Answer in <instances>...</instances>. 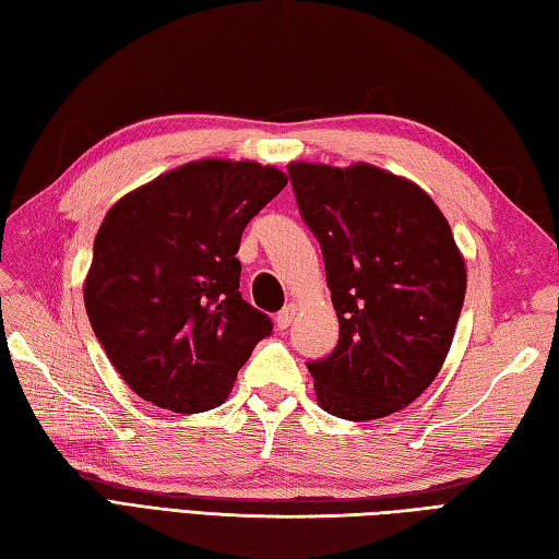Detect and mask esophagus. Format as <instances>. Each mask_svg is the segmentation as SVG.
<instances>
[{"label":"esophagus","instance_id":"34e87169","mask_svg":"<svg viewBox=\"0 0 559 559\" xmlns=\"http://www.w3.org/2000/svg\"><path fill=\"white\" fill-rule=\"evenodd\" d=\"M295 312H298V307H295V305H286V307H283V310L278 312V317H276V326H278L281 331L288 329V326L293 324Z\"/></svg>","mask_w":559,"mask_h":559}]
</instances>
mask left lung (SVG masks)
I'll list each match as a JSON object with an SVG mask.
<instances>
[{
	"instance_id": "left-lung-1",
	"label": "left lung",
	"mask_w": 559,
	"mask_h": 559,
	"mask_svg": "<svg viewBox=\"0 0 559 559\" xmlns=\"http://www.w3.org/2000/svg\"><path fill=\"white\" fill-rule=\"evenodd\" d=\"M305 223L322 245L338 343L307 362L319 406L365 423L432 384L454 341L466 264L430 194L370 163L288 165Z\"/></svg>"
}]
</instances>
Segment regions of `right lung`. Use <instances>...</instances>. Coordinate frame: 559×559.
I'll return each instance as SVG.
<instances>
[{"instance_id": "add662e5", "label": "right lung", "mask_w": 559, "mask_h": 559, "mask_svg": "<svg viewBox=\"0 0 559 559\" xmlns=\"http://www.w3.org/2000/svg\"><path fill=\"white\" fill-rule=\"evenodd\" d=\"M288 185L254 160L201 158L158 175L105 213L83 302L129 389L173 413L228 399L237 370L271 334L240 295L245 225Z\"/></svg>"}]
</instances>
